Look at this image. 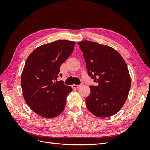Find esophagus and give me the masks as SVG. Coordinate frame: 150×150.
I'll use <instances>...</instances> for the list:
<instances>
[{
	"label": "esophagus",
	"mask_w": 150,
	"mask_h": 150,
	"mask_svg": "<svg viewBox=\"0 0 150 150\" xmlns=\"http://www.w3.org/2000/svg\"><path fill=\"white\" fill-rule=\"evenodd\" d=\"M81 86V84L80 85H76V84H73V85H72V87L73 88H75V89H78V88H79V87Z\"/></svg>",
	"instance_id": "esophagus-1"
}]
</instances>
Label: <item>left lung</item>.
<instances>
[{
	"label": "left lung",
	"mask_w": 150,
	"mask_h": 150,
	"mask_svg": "<svg viewBox=\"0 0 150 150\" xmlns=\"http://www.w3.org/2000/svg\"><path fill=\"white\" fill-rule=\"evenodd\" d=\"M78 44L83 52L88 75L97 83L90 86L86 106L99 117L115 115L124 105L131 87L125 60L115 49L106 45L88 40Z\"/></svg>",
	"instance_id": "left-lung-1"
}]
</instances>
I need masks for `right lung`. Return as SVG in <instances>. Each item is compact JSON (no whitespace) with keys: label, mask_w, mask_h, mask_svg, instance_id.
Listing matches in <instances>:
<instances>
[{"label":"right lung","mask_w":150,"mask_h":150,"mask_svg":"<svg viewBox=\"0 0 150 150\" xmlns=\"http://www.w3.org/2000/svg\"><path fill=\"white\" fill-rule=\"evenodd\" d=\"M75 42L59 40L36 48L28 57L21 76L25 101L36 114L55 117L64 110L72 89L57 80L60 66L73 51Z\"/></svg>","instance_id":"1"}]
</instances>
